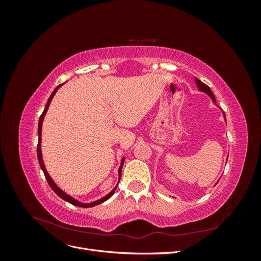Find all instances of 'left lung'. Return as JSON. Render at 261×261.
I'll use <instances>...</instances> for the list:
<instances>
[{"mask_svg":"<svg viewBox=\"0 0 261 261\" xmlns=\"http://www.w3.org/2000/svg\"><path fill=\"white\" fill-rule=\"evenodd\" d=\"M196 83H197V86L199 87V89H200L201 91H203V92H206L207 94H209V97L212 99V101L216 102V98H215V96H213V93H212L211 89L209 88V86H207L206 84H203V83L200 82L199 80H196ZM224 117H225V115H224Z\"/></svg>","mask_w":261,"mask_h":261,"instance_id":"1","label":"left lung"}]
</instances>
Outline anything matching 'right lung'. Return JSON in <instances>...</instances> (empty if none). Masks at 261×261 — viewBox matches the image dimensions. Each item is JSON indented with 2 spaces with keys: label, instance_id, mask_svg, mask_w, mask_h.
Segmentation results:
<instances>
[{
  "label": "right lung",
  "instance_id": "obj_1",
  "mask_svg": "<svg viewBox=\"0 0 261 261\" xmlns=\"http://www.w3.org/2000/svg\"><path fill=\"white\" fill-rule=\"evenodd\" d=\"M63 84H64V83H63ZM63 84L59 85V86L57 87V88L54 89V91L52 92V94H51V96H50V98H49L48 102H46L45 108H44V110H43V112H42V114H41L40 118H39V124H38V135H39V140H38V146H37V155H38V161H39V164H40V167H41V169H42V171H43V173H44V176H45L46 180H48V183H49L50 187L53 189V192H54L55 194H57L59 197H61L62 199H64V200H66L67 202H69V203L74 204V206H77V207H82V208H90V207L97 206V204H100V203H102V202H103V201L108 200V199L110 198V197H111V196L114 194V192H115L116 187H115V188L113 189V191H112L111 193H110L109 195H107L106 197H103V198H101V199H99V200H97V201H94V202H91V203H82V202H80V201H77L76 199L72 198V197L68 196L67 194H65L64 192L62 191V189H60V188L57 186V184L54 183L53 179H52V178L50 177V175L48 174V172H46V170H45V167H44V163H43V161H42V154H41V127H42L43 117H44V115H45V113H46V110H48V108H49V106H50V102H51V100L53 99V97H54L55 92L58 91V89L60 88V87H61ZM123 163H124V159H122L121 167H120V169H118V175H120V178H121V172H122V167H123Z\"/></svg>",
  "mask_w": 261,
  "mask_h": 261
}]
</instances>
